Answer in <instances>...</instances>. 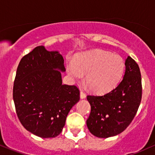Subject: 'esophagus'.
I'll list each match as a JSON object with an SVG mask.
<instances>
[{"instance_id": "obj_1", "label": "esophagus", "mask_w": 155, "mask_h": 155, "mask_svg": "<svg viewBox=\"0 0 155 155\" xmlns=\"http://www.w3.org/2000/svg\"><path fill=\"white\" fill-rule=\"evenodd\" d=\"M80 97H81V99H84L86 97V94H85L82 90H80Z\"/></svg>"}]
</instances>
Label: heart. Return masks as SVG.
Returning <instances> with one entry per match:
<instances>
[{
    "instance_id": "heart-1",
    "label": "heart",
    "mask_w": 155,
    "mask_h": 155,
    "mask_svg": "<svg viewBox=\"0 0 155 155\" xmlns=\"http://www.w3.org/2000/svg\"><path fill=\"white\" fill-rule=\"evenodd\" d=\"M124 71V63L118 54L103 50H92L80 54L67 65V72L74 81L85 80L95 93L104 94L114 89Z\"/></svg>"
}]
</instances>
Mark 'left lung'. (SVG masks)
<instances>
[{"label": "left lung", "instance_id": "left-lung-1", "mask_svg": "<svg viewBox=\"0 0 155 155\" xmlns=\"http://www.w3.org/2000/svg\"><path fill=\"white\" fill-rule=\"evenodd\" d=\"M125 73L118 86L103 95H87L91 111L87 125L92 135L108 138L127 128L136 116L142 97L141 76L138 65L128 56Z\"/></svg>", "mask_w": 155, "mask_h": 155}]
</instances>
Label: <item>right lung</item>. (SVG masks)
<instances>
[{
    "label": "right lung",
    "instance_id": "right-lung-1",
    "mask_svg": "<svg viewBox=\"0 0 155 155\" xmlns=\"http://www.w3.org/2000/svg\"><path fill=\"white\" fill-rule=\"evenodd\" d=\"M65 71L58 51L38 46L17 67L13 87L17 115L27 130L41 138H54L63 130L68 112L79 101L75 85L62 84Z\"/></svg>",
    "mask_w": 155,
    "mask_h": 155
}]
</instances>
